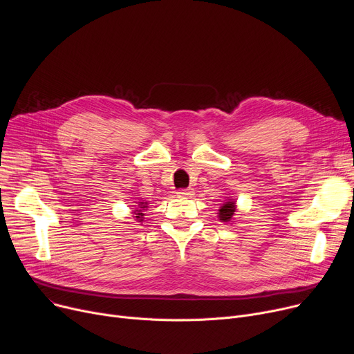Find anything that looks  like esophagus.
Returning a JSON list of instances; mask_svg holds the SVG:
<instances>
[{
	"label": "esophagus",
	"instance_id": "esophagus-1",
	"mask_svg": "<svg viewBox=\"0 0 354 354\" xmlns=\"http://www.w3.org/2000/svg\"><path fill=\"white\" fill-rule=\"evenodd\" d=\"M176 194H178V196H191V195H194V189L192 188L179 189Z\"/></svg>",
	"mask_w": 354,
	"mask_h": 354
}]
</instances>
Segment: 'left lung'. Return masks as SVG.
<instances>
[{
    "instance_id": "left-lung-1",
    "label": "left lung",
    "mask_w": 354,
    "mask_h": 354,
    "mask_svg": "<svg viewBox=\"0 0 354 354\" xmlns=\"http://www.w3.org/2000/svg\"><path fill=\"white\" fill-rule=\"evenodd\" d=\"M236 211V207H235V201H225L224 203H222L219 211H218V218L222 221V222H231L234 214Z\"/></svg>"
}]
</instances>
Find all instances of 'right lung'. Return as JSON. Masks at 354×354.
Instances as JSON below:
<instances>
[{"instance_id": "add662e5", "label": "right lung", "mask_w": 354, "mask_h": 354, "mask_svg": "<svg viewBox=\"0 0 354 354\" xmlns=\"http://www.w3.org/2000/svg\"><path fill=\"white\" fill-rule=\"evenodd\" d=\"M138 205H139V208L135 211V215H136L135 218H136V219H139V221H143L142 218H143V215H145V214H143V211H142V209L147 208V207H146V205H147V202H138Z\"/></svg>"}]
</instances>
